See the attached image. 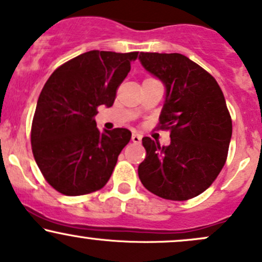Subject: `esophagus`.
<instances>
[{"label":"esophagus","instance_id":"1","mask_svg":"<svg viewBox=\"0 0 262 262\" xmlns=\"http://www.w3.org/2000/svg\"><path fill=\"white\" fill-rule=\"evenodd\" d=\"M132 142L136 143V144H140V142H142V136H140V134L134 133L133 136H132Z\"/></svg>","mask_w":262,"mask_h":262}]
</instances>
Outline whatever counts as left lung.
<instances>
[{
	"label": "left lung",
	"instance_id": "left-lung-1",
	"mask_svg": "<svg viewBox=\"0 0 262 262\" xmlns=\"http://www.w3.org/2000/svg\"><path fill=\"white\" fill-rule=\"evenodd\" d=\"M139 59L165 84L159 128L170 130L168 146L143 138L139 179L163 199H192L214 183L228 158L232 123L225 97L214 77L183 54L140 52Z\"/></svg>",
	"mask_w": 262,
	"mask_h": 262
}]
</instances>
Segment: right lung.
<instances>
[{
	"label": "right lung",
	"instance_id": "obj_1",
	"mask_svg": "<svg viewBox=\"0 0 262 262\" xmlns=\"http://www.w3.org/2000/svg\"><path fill=\"white\" fill-rule=\"evenodd\" d=\"M137 57L138 52L89 51L59 66L46 82L31 144L42 175L61 194H91L108 183L132 133L125 128L100 133L94 117L99 105H113Z\"/></svg>",
	"mask_w": 262,
	"mask_h": 262
}]
</instances>
